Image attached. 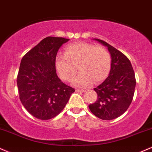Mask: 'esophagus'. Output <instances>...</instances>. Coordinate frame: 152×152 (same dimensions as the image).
<instances>
[{"mask_svg": "<svg viewBox=\"0 0 152 152\" xmlns=\"http://www.w3.org/2000/svg\"><path fill=\"white\" fill-rule=\"evenodd\" d=\"M75 91H76V92H85V90H80V89H76Z\"/></svg>", "mask_w": 152, "mask_h": 152, "instance_id": "esophagus-1", "label": "esophagus"}]
</instances>
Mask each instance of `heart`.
Returning <instances> with one entry per match:
<instances>
[{"label":"heart","instance_id":"obj_1","mask_svg":"<svg viewBox=\"0 0 152 152\" xmlns=\"http://www.w3.org/2000/svg\"><path fill=\"white\" fill-rule=\"evenodd\" d=\"M55 65L58 75L65 81L72 79L77 67L80 72L73 78V85L87 87L92 82L99 83L107 77L111 67V55L102 46L75 42L67 45L64 54L56 55Z\"/></svg>","mask_w":152,"mask_h":152}]
</instances>
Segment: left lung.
<instances>
[{
  "label": "left lung",
  "instance_id": "1",
  "mask_svg": "<svg viewBox=\"0 0 152 152\" xmlns=\"http://www.w3.org/2000/svg\"><path fill=\"white\" fill-rule=\"evenodd\" d=\"M94 40L107 47L111 55V69L107 78L94 89L97 99L89 108L98 118L111 120L129 108L136 86L135 75L129 60L122 53L104 41Z\"/></svg>",
  "mask_w": 152,
  "mask_h": 152
}]
</instances>
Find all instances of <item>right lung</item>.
I'll list each match as a JSON object with an SVG mask.
<instances>
[{"label": "right lung", "instance_id": "add662e5", "mask_svg": "<svg viewBox=\"0 0 152 152\" xmlns=\"http://www.w3.org/2000/svg\"><path fill=\"white\" fill-rule=\"evenodd\" d=\"M69 40L45 37L21 60L17 77L20 99L37 119L47 120L56 117L75 92L60 80L55 65L58 50Z\"/></svg>", "mask_w": 152, "mask_h": 152}]
</instances>
